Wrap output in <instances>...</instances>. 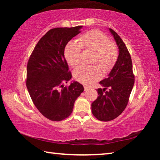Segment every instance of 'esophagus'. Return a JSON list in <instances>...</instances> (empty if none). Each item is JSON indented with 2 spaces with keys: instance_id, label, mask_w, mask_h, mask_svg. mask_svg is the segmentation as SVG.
Returning <instances> with one entry per match:
<instances>
[{
  "instance_id": "obj_1",
  "label": "esophagus",
  "mask_w": 160,
  "mask_h": 160,
  "mask_svg": "<svg viewBox=\"0 0 160 160\" xmlns=\"http://www.w3.org/2000/svg\"><path fill=\"white\" fill-rule=\"evenodd\" d=\"M84 88H85V91L88 90L89 89H90V88H89V87H88V86H84Z\"/></svg>"
}]
</instances>
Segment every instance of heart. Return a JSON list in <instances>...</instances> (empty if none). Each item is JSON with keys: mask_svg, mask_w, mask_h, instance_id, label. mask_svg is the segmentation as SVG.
<instances>
[{"mask_svg": "<svg viewBox=\"0 0 160 160\" xmlns=\"http://www.w3.org/2000/svg\"><path fill=\"white\" fill-rule=\"evenodd\" d=\"M78 42H68L64 48L65 58L70 66L75 67L80 63L82 48L85 51H94L92 63H99L105 73L112 70L117 61L118 49L106 34L93 29L80 35ZM101 66L98 64L80 66L74 70V78L86 85L95 82L102 76Z\"/></svg>", "mask_w": 160, "mask_h": 160, "instance_id": "obj_1", "label": "heart"}]
</instances>
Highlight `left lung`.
I'll return each mask as SVG.
<instances>
[{"label": "left lung", "instance_id": "8db88e82", "mask_svg": "<svg viewBox=\"0 0 160 160\" xmlns=\"http://www.w3.org/2000/svg\"><path fill=\"white\" fill-rule=\"evenodd\" d=\"M119 49L116 64L109 77L100 81L104 89H97L98 97L92 103V112L102 121H112L122 113L128 104L135 82L131 56L119 35L109 29Z\"/></svg>", "mask_w": 160, "mask_h": 160}]
</instances>
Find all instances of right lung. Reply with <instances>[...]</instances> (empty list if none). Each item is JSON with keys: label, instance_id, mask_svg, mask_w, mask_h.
Wrapping results in <instances>:
<instances>
[{"label": "right lung", "instance_id": "obj_1", "mask_svg": "<svg viewBox=\"0 0 160 160\" xmlns=\"http://www.w3.org/2000/svg\"><path fill=\"white\" fill-rule=\"evenodd\" d=\"M82 26L56 28L43 36L29 58L26 85L35 107L46 118L60 121L71 114L75 99L84 91L78 82L64 86L71 72L64 57V48Z\"/></svg>", "mask_w": 160, "mask_h": 160}]
</instances>
